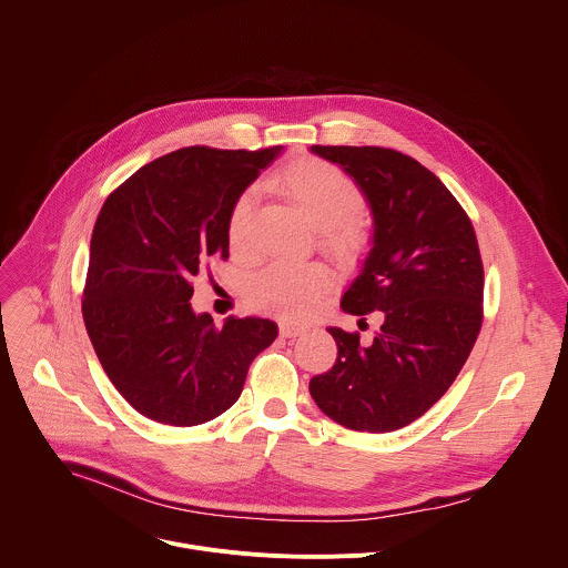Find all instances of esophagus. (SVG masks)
Wrapping results in <instances>:
<instances>
[{
  "label": "esophagus",
  "mask_w": 568,
  "mask_h": 568,
  "mask_svg": "<svg viewBox=\"0 0 568 568\" xmlns=\"http://www.w3.org/2000/svg\"><path fill=\"white\" fill-rule=\"evenodd\" d=\"M278 333H281V337H285V339H294V337H298V335L303 333V328L296 326V323L281 321V323H278Z\"/></svg>",
  "instance_id": "1"
}]
</instances>
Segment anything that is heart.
I'll list each match as a JSON object with an SVG mask.
<instances>
[{
	"mask_svg": "<svg viewBox=\"0 0 568 568\" xmlns=\"http://www.w3.org/2000/svg\"><path fill=\"white\" fill-rule=\"evenodd\" d=\"M281 189L318 226L321 245L342 263H355L368 250V229L357 217L364 209L362 189L337 166L321 159H301L281 178ZM254 191L240 193L226 213V240L233 252L250 242ZM333 272L321 263H272L245 287L252 307L285 318L312 316L333 290Z\"/></svg>",
	"mask_w": 568,
	"mask_h": 568,
	"instance_id": "obj_1",
	"label": "heart"
}]
</instances>
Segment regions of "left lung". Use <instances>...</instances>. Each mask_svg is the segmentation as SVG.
<instances>
[{
    "mask_svg": "<svg viewBox=\"0 0 568 568\" xmlns=\"http://www.w3.org/2000/svg\"><path fill=\"white\" fill-rule=\"evenodd\" d=\"M339 164L373 211V250L342 298L379 312L371 344L328 328L335 366L310 379L335 423L384 434L407 427L447 393L483 323V263L474 226L447 186L414 156L377 145H312ZM364 321V318H362Z\"/></svg>",
    "mask_w": 568,
    "mask_h": 568,
    "instance_id": "1",
    "label": "left lung"
}]
</instances>
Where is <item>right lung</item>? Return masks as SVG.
<instances>
[{"label": "right lung", "instance_id": "right-lung-1", "mask_svg": "<svg viewBox=\"0 0 568 568\" xmlns=\"http://www.w3.org/2000/svg\"><path fill=\"white\" fill-rule=\"evenodd\" d=\"M278 152H169L114 189L97 217L85 328L110 382L154 423L193 427L224 414L278 335L274 321L256 316L215 328L189 303L193 278L229 258V206Z\"/></svg>", "mask_w": 568, "mask_h": 568}]
</instances>
